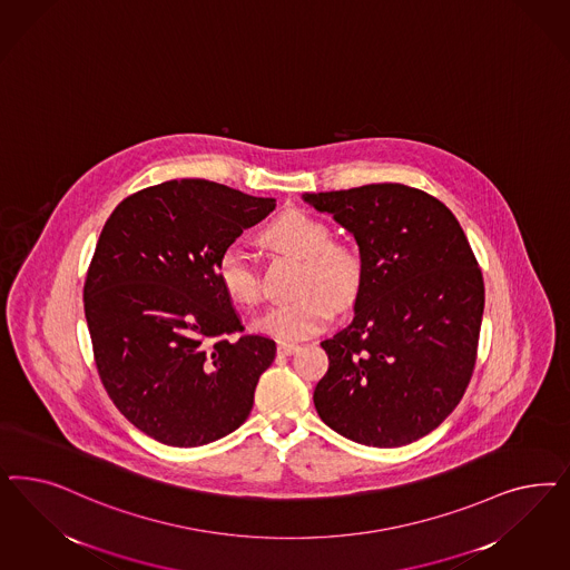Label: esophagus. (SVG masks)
<instances>
[{"label":"esophagus","mask_w":570,"mask_h":570,"mask_svg":"<svg viewBox=\"0 0 570 570\" xmlns=\"http://www.w3.org/2000/svg\"><path fill=\"white\" fill-rule=\"evenodd\" d=\"M297 350H299V346L294 344V342H281V344H278V352H281V354H285V356L294 354Z\"/></svg>","instance_id":"1"}]
</instances>
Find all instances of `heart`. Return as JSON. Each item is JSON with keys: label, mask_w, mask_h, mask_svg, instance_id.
Instances as JSON below:
<instances>
[{"label": "heart", "mask_w": 570, "mask_h": 570, "mask_svg": "<svg viewBox=\"0 0 570 570\" xmlns=\"http://www.w3.org/2000/svg\"><path fill=\"white\" fill-rule=\"evenodd\" d=\"M264 239L287 256L304 259L294 302L278 304L256 318L254 327L278 340H304L325 330L337 308H346L363 283V257L348 243H333L327 224L304 212H287L271 222ZM222 289L235 302L254 306L259 299L256 264L239 245H228L216 264Z\"/></svg>", "instance_id": "heart-1"}]
</instances>
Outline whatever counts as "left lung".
Returning <instances> with one entry per match:
<instances>
[{
    "mask_svg": "<svg viewBox=\"0 0 570 570\" xmlns=\"http://www.w3.org/2000/svg\"><path fill=\"white\" fill-rule=\"evenodd\" d=\"M302 199L344 226L363 257L354 316L321 342L330 368L316 413L358 444L420 441L458 406L476 363L484 283L460 222L404 184Z\"/></svg>",
    "mask_w": 570,
    "mask_h": 570,
    "instance_id": "1",
    "label": "left lung"
}]
</instances>
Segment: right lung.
Instances as JSON below:
<instances>
[{"label": "right lung", "mask_w": 570, "mask_h": 570, "mask_svg": "<svg viewBox=\"0 0 570 570\" xmlns=\"http://www.w3.org/2000/svg\"><path fill=\"white\" fill-rule=\"evenodd\" d=\"M276 202L224 184L169 180L119 203L83 287L110 401L167 446L220 441L247 420L276 344L243 331L216 264Z\"/></svg>", "instance_id": "right-lung-1"}]
</instances>
